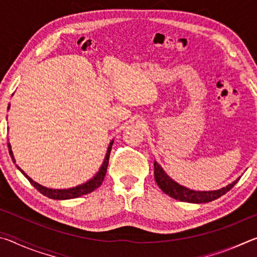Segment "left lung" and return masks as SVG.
Instances as JSON below:
<instances>
[{
	"label": "left lung",
	"instance_id": "obj_1",
	"mask_svg": "<svg viewBox=\"0 0 257 257\" xmlns=\"http://www.w3.org/2000/svg\"><path fill=\"white\" fill-rule=\"evenodd\" d=\"M154 177L156 184H158L161 190H163V193L169 195V196L172 198L188 203H208L214 201V199L221 197L225 193H228L239 180L238 178V179L234 180L232 184L228 185L227 187H223V188H221L219 190L195 191L188 188H185V187L178 185L177 182L170 179V178L165 175L162 168H161L156 162H154Z\"/></svg>",
	"mask_w": 257,
	"mask_h": 257
}]
</instances>
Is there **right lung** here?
<instances>
[{
	"label": "right lung",
	"mask_w": 257,
	"mask_h": 257,
	"mask_svg": "<svg viewBox=\"0 0 257 257\" xmlns=\"http://www.w3.org/2000/svg\"><path fill=\"white\" fill-rule=\"evenodd\" d=\"M10 107V105H9ZM8 107V108H9ZM112 144L113 142H111L110 146H108L107 152H106V156H105V160H104V162L102 164L101 169H99V171L97 172V175L95 176L92 180L87 181L86 184H82L80 186H77V187H73V188H69V189H50V188H46V187H43L40 184H37V182H35L33 179H30V178L26 175V173L21 170V169L18 167L19 170L23 172V175L27 178L29 180L30 184H32L35 188H36L40 193H42L43 195H45L49 198H53V199H70V198H76V197H79L82 196V195H87L89 193H92L93 190H95L96 188H98L99 186L104 180V177H105V173L107 170V164H108V159H110V153H111V149H112ZM9 153H10L12 160H14L15 162V158H14V154H12V151H11V146L9 144Z\"/></svg>",
	"instance_id": "right-lung-1"
}]
</instances>
